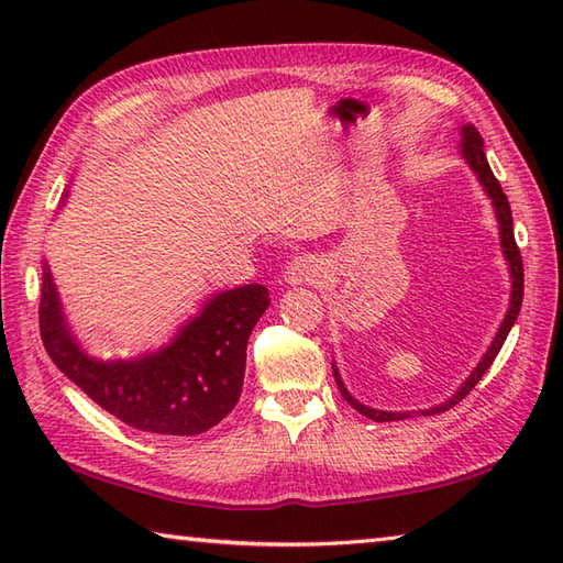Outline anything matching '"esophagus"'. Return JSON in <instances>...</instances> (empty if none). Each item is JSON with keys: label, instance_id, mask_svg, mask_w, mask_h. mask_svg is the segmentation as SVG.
<instances>
[{"label": "esophagus", "instance_id": "obj_1", "mask_svg": "<svg viewBox=\"0 0 563 563\" xmlns=\"http://www.w3.org/2000/svg\"><path fill=\"white\" fill-rule=\"evenodd\" d=\"M321 278V263L314 256H297L285 271V280L290 285L317 283Z\"/></svg>", "mask_w": 563, "mask_h": 563}]
</instances>
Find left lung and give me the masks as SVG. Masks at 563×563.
<instances>
[{"instance_id":"left-lung-1","label":"left lung","mask_w":563,"mask_h":563,"mask_svg":"<svg viewBox=\"0 0 563 563\" xmlns=\"http://www.w3.org/2000/svg\"><path fill=\"white\" fill-rule=\"evenodd\" d=\"M462 154H464L466 164H470L472 169H474V174L479 176V181H482V186L486 188L488 198L494 200L496 218H498V224H500V246H504V254H506V258H508L510 275H512V295H510L508 314H506L504 324H500V329H498V333H496L492 349L486 351L484 361H482L479 365H476V369L470 375V379L464 382V385L460 387V391L454 394V397H452L450 401L440 404V406H433V409H430V411H421L423 416L440 413V411L452 409L454 404H460V401L466 397V394H470V391L476 387V382H479V379L488 373V367L494 365L498 351L504 349L508 333H510L512 324H516V319H518V314H520V307H522L525 273H522L520 249H518V244H516V234H512V212H510V202H508V198H506V194H504V188H500L498 178L494 176L492 166H488V162H486L484 140H482V135H479V130H476L474 125H464V128H462ZM333 375H336V385H339V389H341V394H343V399L349 401L355 411H361L363 416L373 418V421H377V423H382V421H401V418H409V413H394V411H375V409H367V406H363L361 401H355V399L351 397L349 389L343 387V382H341L336 369H333Z\"/></svg>"}]
</instances>
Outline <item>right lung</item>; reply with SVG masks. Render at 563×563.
I'll return each instance as SVG.
<instances>
[{"label": "right lung", "mask_w": 563, "mask_h": 563, "mask_svg": "<svg viewBox=\"0 0 563 563\" xmlns=\"http://www.w3.org/2000/svg\"><path fill=\"white\" fill-rule=\"evenodd\" d=\"M268 305L263 285L220 292L159 353L130 363H99L71 339L53 275L43 266L38 319L53 363L118 421L145 433L198 435L236 406L246 343Z\"/></svg>", "instance_id": "right-lung-1"}]
</instances>
